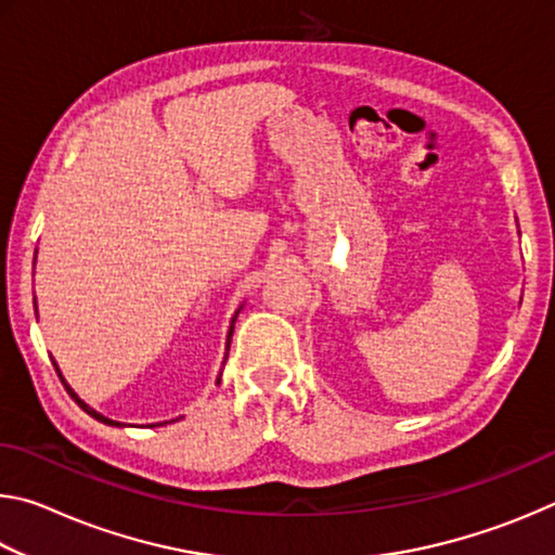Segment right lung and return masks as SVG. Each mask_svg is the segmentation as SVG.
<instances>
[{"label":"right lung","instance_id":"obj_1","mask_svg":"<svg viewBox=\"0 0 555 555\" xmlns=\"http://www.w3.org/2000/svg\"><path fill=\"white\" fill-rule=\"evenodd\" d=\"M237 313H240V311H237ZM234 321H237V315H234V318H232V325H230V333H228V350H230V340H232ZM53 367H55V372H59V377H61V382H63V387H65V391H68V393H70V397L75 399V403H78V406H80L82 411H86V413H90V416H92V418H98V421H102V424H107V426H119V424H117V421H112V418H107V416H102V413H98L95 409H90V406H88V403H86V401H82V399L78 397V393H75V391H73V389L68 387V382H65V379H63V374H61V370H59V364H55V362H53ZM218 384H220V377H218Z\"/></svg>","mask_w":555,"mask_h":555}]
</instances>
